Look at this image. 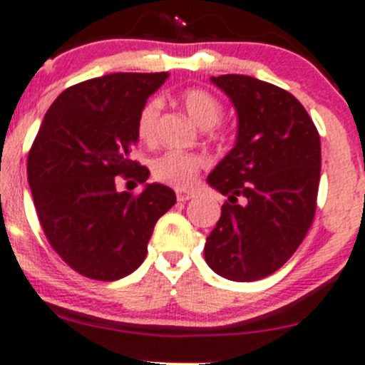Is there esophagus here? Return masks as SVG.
<instances>
[{
    "instance_id": "34e87169",
    "label": "esophagus",
    "mask_w": 365,
    "mask_h": 365,
    "mask_svg": "<svg viewBox=\"0 0 365 365\" xmlns=\"http://www.w3.org/2000/svg\"><path fill=\"white\" fill-rule=\"evenodd\" d=\"M175 196H178V202H181V203H186L187 200L195 198V193H193V191L178 190V191H175Z\"/></svg>"
}]
</instances>
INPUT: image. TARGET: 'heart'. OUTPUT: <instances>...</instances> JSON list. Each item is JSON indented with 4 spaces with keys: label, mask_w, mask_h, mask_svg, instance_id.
<instances>
[{
    "label": "heart",
    "mask_w": 365,
    "mask_h": 365,
    "mask_svg": "<svg viewBox=\"0 0 365 365\" xmlns=\"http://www.w3.org/2000/svg\"><path fill=\"white\" fill-rule=\"evenodd\" d=\"M181 103L190 117L202 128H212L220 120L224 106L219 98L203 88H186L179 94ZM160 98H150L138 113L136 133L145 143L157 138V124L160 115ZM207 165V158L202 153L184 150H167L151 160V175L158 182L174 187H187L193 184L198 172Z\"/></svg>",
    "instance_id": "b5f03b06"
}]
</instances>
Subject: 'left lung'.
Instances as JSON below:
<instances>
[{
  "instance_id": "obj_1",
  "label": "left lung",
  "mask_w": 365,
  "mask_h": 365,
  "mask_svg": "<svg viewBox=\"0 0 365 365\" xmlns=\"http://www.w3.org/2000/svg\"><path fill=\"white\" fill-rule=\"evenodd\" d=\"M237 110L236 145L208 175L227 200L207 237L205 260L231 281L282 267L314 222L321 138L292 93L255 77H212Z\"/></svg>"
}]
</instances>
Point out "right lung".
Masks as SVG:
<instances>
[{
    "label": "right lung",
    "instance_id": "obj_1",
    "mask_svg": "<svg viewBox=\"0 0 365 365\" xmlns=\"http://www.w3.org/2000/svg\"><path fill=\"white\" fill-rule=\"evenodd\" d=\"M167 73L117 72L73 84L53 101L27 157V179L44 236L60 259L89 279L115 281L136 271L155 224L175 203L150 170L130 158L136 122ZM136 186V184H134Z\"/></svg>",
    "mask_w": 365,
    "mask_h": 365
}]
</instances>
